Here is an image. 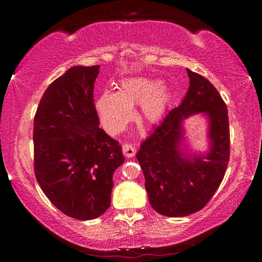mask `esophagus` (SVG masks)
<instances>
[{
    "mask_svg": "<svg viewBox=\"0 0 262 262\" xmlns=\"http://www.w3.org/2000/svg\"><path fill=\"white\" fill-rule=\"evenodd\" d=\"M122 152H123V155H125L126 157L130 158V157H133L135 155L136 149H135V147L133 144L125 143V144H122Z\"/></svg>",
    "mask_w": 262,
    "mask_h": 262,
    "instance_id": "esophagus-1",
    "label": "esophagus"
}]
</instances>
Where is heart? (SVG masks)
Instances as JSON below:
<instances>
[{"instance_id": "heart-1", "label": "heart", "mask_w": 262, "mask_h": 262, "mask_svg": "<svg viewBox=\"0 0 262 262\" xmlns=\"http://www.w3.org/2000/svg\"><path fill=\"white\" fill-rule=\"evenodd\" d=\"M171 101L170 89L152 78L136 76L125 78L118 92L105 91L96 103L104 128L119 133L133 118V106L140 105V118L148 123L161 121Z\"/></svg>"}]
</instances>
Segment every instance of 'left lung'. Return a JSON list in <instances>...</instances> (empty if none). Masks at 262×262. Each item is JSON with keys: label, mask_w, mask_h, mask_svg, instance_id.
<instances>
[{"label": "left lung", "mask_w": 262, "mask_h": 262, "mask_svg": "<svg viewBox=\"0 0 262 262\" xmlns=\"http://www.w3.org/2000/svg\"><path fill=\"white\" fill-rule=\"evenodd\" d=\"M189 88L181 104L166 114L136 154L149 202L161 215L183 217L201 210L227 171L230 158L228 108L206 77L187 69ZM202 113L210 119V151L190 155L183 144V120Z\"/></svg>", "instance_id": "8db88e82"}]
</instances>
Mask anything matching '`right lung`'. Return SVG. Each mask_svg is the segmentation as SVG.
I'll return each instance as SVG.
<instances>
[{
  "instance_id": "right-lung-1",
  "label": "right lung",
  "mask_w": 262,
  "mask_h": 262,
  "mask_svg": "<svg viewBox=\"0 0 262 262\" xmlns=\"http://www.w3.org/2000/svg\"><path fill=\"white\" fill-rule=\"evenodd\" d=\"M99 68L68 69L46 89L34 115L35 178L57 209L81 221L108 209L113 173L125 161L119 142L99 128Z\"/></svg>"
}]
</instances>
